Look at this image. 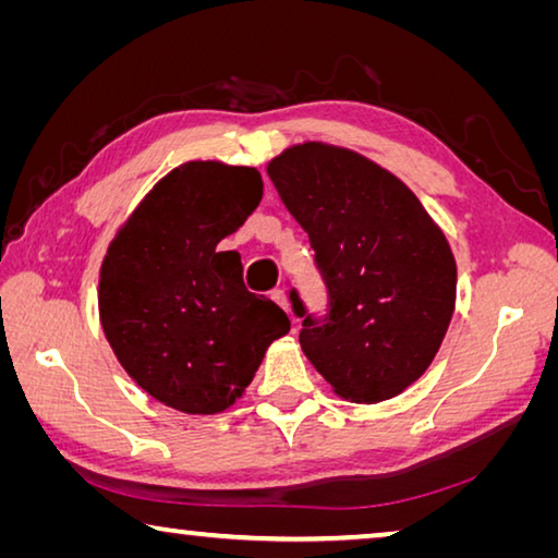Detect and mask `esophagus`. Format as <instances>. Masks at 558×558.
<instances>
[{
    "label": "esophagus",
    "instance_id": "obj_1",
    "mask_svg": "<svg viewBox=\"0 0 558 558\" xmlns=\"http://www.w3.org/2000/svg\"><path fill=\"white\" fill-rule=\"evenodd\" d=\"M270 298L276 300L282 310H288V295H286V290H272Z\"/></svg>",
    "mask_w": 558,
    "mask_h": 558
}]
</instances>
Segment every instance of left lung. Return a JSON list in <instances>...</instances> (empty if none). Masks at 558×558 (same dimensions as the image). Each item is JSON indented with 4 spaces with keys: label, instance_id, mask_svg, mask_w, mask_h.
I'll return each mask as SVG.
<instances>
[{
    "label": "left lung",
    "instance_id": "left-lung-1",
    "mask_svg": "<svg viewBox=\"0 0 558 558\" xmlns=\"http://www.w3.org/2000/svg\"><path fill=\"white\" fill-rule=\"evenodd\" d=\"M266 172L329 290L327 323H302V352L347 401L403 393L436 359L456 310L446 233L399 177L354 149L300 143Z\"/></svg>",
    "mask_w": 558,
    "mask_h": 558
}]
</instances>
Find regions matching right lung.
I'll return each mask as SVG.
<instances>
[{"instance_id": "1", "label": "right lung", "mask_w": 558, "mask_h": 558, "mask_svg": "<svg viewBox=\"0 0 558 558\" xmlns=\"http://www.w3.org/2000/svg\"><path fill=\"white\" fill-rule=\"evenodd\" d=\"M260 196L256 167L192 159L149 189L102 256V332L130 379L169 409H231L290 332L276 302L245 290L239 253L216 248Z\"/></svg>"}]
</instances>
